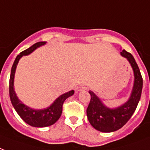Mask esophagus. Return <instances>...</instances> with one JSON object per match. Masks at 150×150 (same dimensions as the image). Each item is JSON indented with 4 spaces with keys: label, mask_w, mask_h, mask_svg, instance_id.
Segmentation results:
<instances>
[{
    "label": "esophagus",
    "mask_w": 150,
    "mask_h": 150,
    "mask_svg": "<svg viewBox=\"0 0 150 150\" xmlns=\"http://www.w3.org/2000/svg\"><path fill=\"white\" fill-rule=\"evenodd\" d=\"M86 90V87L85 86H78L77 87L78 91H83V90Z\"/></svg>",
    "instance_id": "esophagus-1"
}]
</instances>
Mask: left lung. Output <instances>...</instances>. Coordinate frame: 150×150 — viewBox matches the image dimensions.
<instances>
[{
	"label": "left lung",
	"mask_w": 150,
	"mask_h": 150,
	"mask_svg": "<svg viewBox=\"0 0 150 150\" xmlns=\"http://www.w3.org/2000/svg\"><path fill=\"white\" fill-rule=\"evenodd\" d=\"M120 53L128 60L134 74V84L128 101L119 108L110 109L104 105L93 92L89 91L90 101L86 109L88 120L96 130L101 132L116 131L125 125L134 112L141 98L143 80L139 66L130 52L123 50Z\"/></svg>",
	"instance_id": "obj_1"
}]
</instances>
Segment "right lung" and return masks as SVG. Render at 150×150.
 <instances>
[{"instance_id":"1","label":"right lung","mask_w":150,"mask_h":150,"mask_svg":"<svg viewBox=\"0 0 150 150\" xmlns=\"http://www.w3.org/2000/svg\"><path fill=\"white\" fill-rule=\"evenodd\" d=\"M45 44V42H39L33 45L31 47L28 48L27 50H24L19 53L16 58L13 65L11 67V75L9 79V96L11 99V104L24 122L35 127H44L54 124L61 116L63 109V104L64 100L70 96L74 94V90H71L69 92L62 94L52 103V105L49 108L43 109V110H34L32 108L27 107L23 105L16 97L13 88V83H14V75L17 64L19 62V59L23 56L30 54L34 51L36 48L39 47L42 45Z\"/></svg>"}]
</instances>
